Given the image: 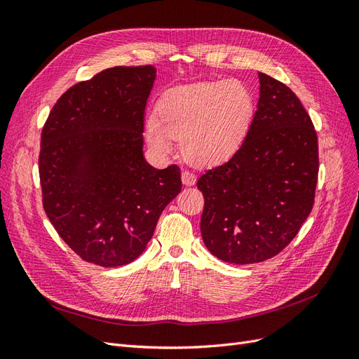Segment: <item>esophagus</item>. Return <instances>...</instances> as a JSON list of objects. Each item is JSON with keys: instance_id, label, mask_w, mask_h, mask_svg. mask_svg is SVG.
<instances>
[{"instance_id": "34e87169", "label": "esophagus", "mask_w": 359, "mask_h": 359, "mask_svg": "<svg viewBox=\"0 0 359 359\" xmlns=\"http://www.w3.org/2000/svg\"><path fill=\"white\" fill-rule=\"evenodd\" d=\"M181 180H182L184 186H193V184L196 182V175H194V173L190 170H182Z\"/></svg>"}]
</instances>
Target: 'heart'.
Instances as JSON below:
<instances>
[{
  "instance_id": "obj_1",
  "label": "heart",
  "mask_w": 359,
  "mask_h": 359,
  "mask_svg": "<svg viewBox=\"0 0 359 359\" xmlns=\"http://www.w3.org/2000/svg\"><path fill=\"white\" fill-rule=\"evenodd\" d=\"M157 115L145 121V139L160 156L175 151L196 165H214L232 157L255 116V97L240 81H214L181 86L161 97Z\"/></svg>"
}]
</instances>
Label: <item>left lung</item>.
Listing matches in <instances>:
<instances>
[{"label":"left lung","mask_w":359,"mask_h":359,"mask_svg":"<svg viewBox=\"0 0 359 359\" xmlns=\"http://www.w3.org/2000/svg\"><path fill=\"white\" fill-rule=\"evenodd\" d=\"M257 111L240 149L198 180L203 243L224 262L274 257L313 210L319 173L318 135L289 86L259 73Z\"/></svg>","instance_id":"left-lung-1"}]
</instances>
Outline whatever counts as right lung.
Segmentation results:
<instances>
[{"label": "right lung", "instance_id": "right-lung-1", "mask_svg": "<svg viewBox=\"0 0 359 359\" xmlns=\"http://www.w3.org/2000/svg\"><path fill=\"white\" fill-rule=\"evenodd\" d=\"M153 66H118L64 93L41 130L43 208L85 262L123 266L142 255L158 217L181 191L177 165L144 158Z\"/></svg>", "mask_w": 359, "mask_h": 359}]
</instances>
